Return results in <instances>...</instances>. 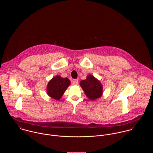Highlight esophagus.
Here are the masks:
<instances>
[{
    "label": "esophagus",
    "mask_w": 153,
    "mask_h": 153,
    "mask_svg": "<svg viewBox=\"0 0 153 153\" xmlns=\"http://www.w3.org/2000/svg\"><path fill=\"white\" fill-rule=\"evenodd\" d=\"M78 83V79H74L73 81H72V84L73 85H77Z\"/></svg>",
    "instance_id": "obj_1"
}]
</instances>
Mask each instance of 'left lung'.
<instances>
[{
	"instance_id": "8db88e82",
	"label": "left lung",
	"mask_w": 153,
	"mask_h": 153,
	"mask_svg": "<svg viewBox=\"0 0 153 153\" xmlns=\"http://www.w3.org/2000/svg\"><path fill=\"white\" fill-rule=\"evenodd\" d=\"M80 85L89 99L96 100L101 97L102 87L100 82L91 75H89L85 80L80 82Z\"/></svg>"
}]
</instances>
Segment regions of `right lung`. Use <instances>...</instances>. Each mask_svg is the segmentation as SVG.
Instances as JSON below:
<instances>
[{
	"mask_svg": "<svg viewBox=\"0 0 153 153\" xmlns=\"http://www.w3.org/2000/svg\"><path fill=\"white\" fill-rule=\"evenodd\" d=\"M69 85L70 81L69 79L61 78L60 76H56L48 82L47 93L51 97L59 100Z\"/></svg>",
	"mask_w": 153,
	"mask_h": 153,
	"instance_id": "obj_1",
	"label": "right lung"
}]
</instances>
